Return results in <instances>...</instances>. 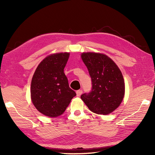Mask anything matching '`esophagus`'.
Here are the masks:
<instances>
[{"label": "esophagus", "instance_id": "34e87169", "mask_svg": "<svg viewBox=\"0 0 155 155\" xmlns=\"http://www.w3.org/2000/svg\"><path fill=\"white\" fill-rule=\"evenodd\" d=\"M76 93H77V97H80L81 95L82 94V93H83V91L82 90H78L76 91Z\"/></svg>", "mask_w": 155, "mask_h": 155}]
</instances>
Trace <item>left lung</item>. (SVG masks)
<instances>
[{
	"mask_svg": "<svg viewBox=\"0 0 155 155\" xmlns=\"http://www.w3.org/2000/svg\"><path fill=\"white\" fill-rule=\"evenodd\" d=\"M88 68L93 88L90 93L81 95L89 109L98 114H108L123 101L125 84L123 74L117 64L106 54L87 52L81 54Z\"/></svg>",
	"mask_w": 155,
	"mask_h": 155,
	"instance_id": "obj_1",
	"label": "left lung"
}]
</instances>
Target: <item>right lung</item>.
<instances>
[{
    "mask_svg": "<svg viewBox=\"0 0 155 155\" xmlns=\"http://www.w3.org/2000/svg\"><path fill=\"white\" fill-rule=\"evenodd\" d=\"M69 52L47 56L36 69L31 85V98L38 111L49 117L63 114L76 93L69 87L64 68Z\"/></svg>",
    "mask_w": 155,
    "mask_h": 155,
    "instance_id": "obj_1",
    "label": "right lung"
}]
</instances>
